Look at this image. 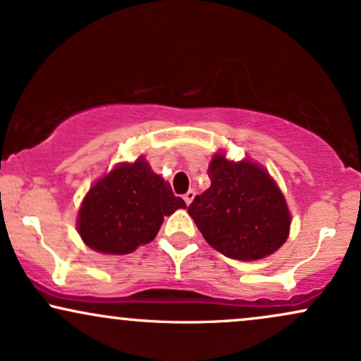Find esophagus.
Here are the masks:
<instances>
[{
    "instance_id": "obj_1",
    "label": "esophagus",
    "mask_w": 361,
    "mask_h": 361,
    "mask_svg": "<svg viewBox=\"0 0 361 361\" xmlns=\"http://www.w3.org/2000/svg\"><path fill=\"white\" fill-rule=\"evenodd\" d=\"M195 195H197V193H195V190H188V192H186L185 193V202H186V205H190V204H192V202H193V198H195Z\"/></svg>"
}]
</instances>
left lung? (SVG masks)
I'll return each instance as SVG.
<instances>
[{"label": "left lung", "instance_id": "left-lung-1", "mask_svg": "<svg viewBox=\"0 0 361 361\" xmlns=\"http://www.w3.org/2000/svg\"><path fill=\"white\" fill-rule=\"evenodd\" d=\"M209 175L210 188L188 207L205 241L239 261L263 259L279 251L288 239L292 215L268 169L250 156L229 159L219 149Z\"/></svg>", "mask_w": 361, "mask_h": 361}]
</instances>
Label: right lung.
I'll list each match as a JSON object with an SVG mask.
<instances>
[{
    "mask_svg": "<svg viewBox=\"0 0 361 361\" xmlns=\"http://www.w3.org/2000/svg\"><path fill=\"white\" fill-rule=\"evenodd\" d=\"M186 209L171 185L152 171L146 156L117 163L98 178L82 198L76 229L90 250L103 255H128L149 244L164 217Z\"/></svg>",
    "mask_w": 361,
    "mask_h": 361,
    "instance_id": "obj_1",
    "label": "right lung"
}]
</instances>
